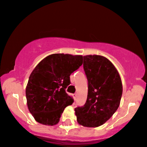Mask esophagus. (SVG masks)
<instances>
[{
	"label": "esophagus",
	"mask_w": 147,
	"mask_h": 147,
	"mask_svg": "<svg viewBox=\"0 0 147 147\" xmlns=\"http://www.w3.org/2000/svg\"><path fill=\"white\" fill-rule=\"evenodd\" d=\"M73 97H74V100H76V98H77V94H73Z\"/></svg>",
	"instance_id": "esophagus-1"
}]
</instances>
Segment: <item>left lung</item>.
<instances>
[{
    "label": "left lung",
    "mask_w": 147,
    "mask_h": 147,
    "mask_svg": "<svg viewBox=\"0 0 147 147\" xmlns=\"http://www.w3.org/2000/svg\"><path fill=\"white\" fill-rule=\"evenodd\" d=\"M88 95L83 107L75 109L77 122L86 127L102 125L117 111L122 94L121 78L113 63L99 55L83 56Z\"/></svg>",
    "instance_id": "1"
}]
</instances>
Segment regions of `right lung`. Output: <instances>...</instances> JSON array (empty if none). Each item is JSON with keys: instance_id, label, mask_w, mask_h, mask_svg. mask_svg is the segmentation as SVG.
I'll list each match as a JSON object with an SVG mask.
<instances>
[{"instance_id": "1", "label": "right lung", "mask_w": 147, "mask_h": 147, "mask_svg": "<svg viewBox=\"0 0 147 147\" xmlns=\"http://www.w3.org/2000/svg\"><path fill=\"white\" fill-rule=\"evenodd\" d=\"M82 65L81 55L53 53L41 60L32 71L26 87L29 111L36 122L53 126L74 99L65 91L70 75Z\"/></svg>"}]
</instances>
